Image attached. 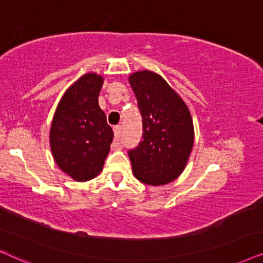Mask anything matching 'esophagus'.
Segmentation results:
<instances>
[{
	"label": "esophagus",
	"instance_id": "obj_1",
	"mask_svg": "<svg viewBox=\"0 0 263 263\" xmlns=\"http://www.w3.org/2000/svg\"><path fill=\"white\" fill-rule=\"evenodd\" d=\"M114 136H115V139H119L121 137V129H122V127L120 125H117V126H114Z\"/></svg>",
	"mask_w": 263,
	"mask_h": 263
}]
</instances>
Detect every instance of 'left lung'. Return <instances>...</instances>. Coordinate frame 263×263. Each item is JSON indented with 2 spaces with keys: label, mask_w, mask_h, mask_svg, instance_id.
<instances>
[{
  "label": "left lung",
  "mask_w": 263,
  "mask_h": 263,
  "mask_svg": "<svg viewBox=\"0 0 263 263\" xmlns=\"http://www.w3.org/2000/svg\"><path fill=\"white\" fill-rule=\"evenodd\" d=\"M143 122V141L128 150L132 172L142 183L164 185L183 173L194 146V122L181 97L160 74L128 77Z\"/></svg>",
  "instance_id": "left-lung-1"
}]
</instances>
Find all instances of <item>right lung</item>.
I'll list each match as a JSON object with an SVG mask.
<instances>
[{
  "mask_svg": "<svg viewBox=\"0 0 263 263\" xmlns=\"http://www.w3.org/2000/svg\"><path fill=\"white\" fill-rule=\"evenodd\" d=\"M103 77L86 73L66 90L50 127V149L56 164L77 181L102 171L114 134L99 106Z\"/></svg>",
  "mask_w": 263,
  "mask_h": 263,
  "instance_id": "1",
  "label": "right lung"
}]
</instances>
